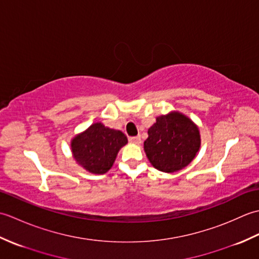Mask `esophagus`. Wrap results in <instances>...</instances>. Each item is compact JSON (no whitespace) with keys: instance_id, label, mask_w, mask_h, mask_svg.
<instances>
[{"instance_id":"34e87169","label":"esophagus","mask_w":259,"mask_h":259,"mask_svg":"<svg viewBox=\"0 0 259 259\" xmlns=\"http://www.w3.org/2000/svg\"><path fill=\"white\" fill-rule=\"evenodd\" d=\"M129 141H130V144L140 145L141 144V138H140V137H130Z\"/></svg>"}]
</instances>
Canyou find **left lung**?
<instances>
[{"mask_svg":"<svg viewBox=\"0 0 259 259\" xmlns=\"http://www.w3.org/2000/svg\"><path fill=\"white\" fill-rule=\"evenodd\" d=\"M201 144L198 125L179 111L156 118L148 129L144 149L150 163L159 171L177 172L194 160Z\"/></svg>","mask_w":259,"mask_h":259,"instance_id":"obj_1","label":"left lung"}]
</instances>
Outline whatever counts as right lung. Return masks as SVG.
I'll return each instance as SVG.
<instances>
[{
    "mask_svg": "<svg viewBox=\"0 0 259 259\" xmlns=\"http://www.w3.org/2000/svg\"><path fill=\"white\" fill-rule=\"evenodd\" d=\"M126 144L122 131L96 122L73 137L71 151L79 166L91 174L102 175L111 169L119 150Z\"/></svg>",
    "mask_w": 259,
    "mask_h": 259,
    "instance_id": "add662e5",
    "label": "right lung"
}]
</instances>
